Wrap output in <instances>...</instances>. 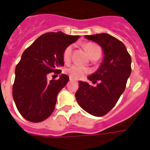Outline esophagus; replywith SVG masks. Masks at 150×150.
Segmentation results:
<instances>
[{
  "mask_svg": "<svg viewBox=\"0 0 150 150\" xmlns=\"http://www.w3.org/2000/svg\"><path fill=\"white\" fill-rule=\"evenodd\" d=\"M70 80H71V81H74V79H73V78H71V76H70Z\"/></svg>",
  "mask_w": 150,
  "mask_h": 150,
  "instance_id": "1",
  "label": "esophagus"
}]
</instances>
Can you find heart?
<instances>
[{
	"label": "heart",
	"mask_w": 150,
	"mask_h": 150,
	"mask_svg": "<svg viewBox=\"0 0 150 150\" xmlns=\"http://www.w3.org/2000/svg\"><path fill=\"white\" fill-rule=\"evenodd\" d=\"M73 49H74L73 45H69L64 49L63 52V60L64 62H68L71 60ZM86 49L88 52L90 58H92L97 55H101V49L98 45L91 43H86ZM65 73L73 79H81L88 74V69L79 64H73L65 69Z\"/></svg>",
	"instance_id": "b5f03b06"
}]
</instances>
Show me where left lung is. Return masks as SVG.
Listing matches in <instances>:
<instances>
[{"instance_id":"obj_1","label":"left lung","mask_w":150,"mask_h":150,"mask_svg":"<svg viewBox=\"0 0 150 150\" xmlns=\"http://www.w3.org/2000/svg\"><path fill=\"white\" fill-rule=\"evenodd\" d=\"M103 49L104 58L95 74L88 77L96 86L79 81L75 94L78 104L89 114L103 116L112 109L125 89L132 72V59L122 42L108 34L86 35Z\"/></svg>"}]
</instances>
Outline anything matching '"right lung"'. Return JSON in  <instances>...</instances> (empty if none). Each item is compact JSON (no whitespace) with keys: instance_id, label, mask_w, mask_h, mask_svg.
<instances>
[{"instance_id":"1","label":"right lung","mask_w":150,"mask_h":150,"mask_svg":"<svg viewBox=\"0 0 150 150\" xmlns=\"http://www.w3.org/2000/svg\"><path fill=\"white\" fill-rule=\"evenodd\" d=\"M79 38L62 31L46 33L22 53L16 67L13 97L18 112L28 121L40 122L54 111L57 95L69 76L62 74L59 79L48 81L47 75L61 74L64 50Z\"/></svg>"}]
</instances>
